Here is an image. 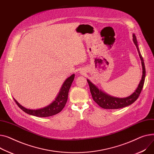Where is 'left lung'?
<instances>
[{
    "instance_id": "obj_1",
    "label": "left lung",
    "mask_w": 154,
    "mask_h": 154,
    "mask_svg": "<svg viewBox=\"0 0 154 154\" xmlns=\"http://www.w3.org/2000/svg\"><path fill=\"white\" fill-rule=\"evenodd\" d=\"M133 42H134V43L135 44L138 51L142 66V79L138 85V87L134 93L126 98H117L111 97L105 93V92L102 91L101 90H99L94 84H92L88 79H87L92 98H93L94 100L101 108L104 109H119L128 106L134 103L140 94V92L144 84L146 77V68L144 59H143V57L140 54L137 45V39L134 34H133Z\"/></svg>"
}]
</instances>
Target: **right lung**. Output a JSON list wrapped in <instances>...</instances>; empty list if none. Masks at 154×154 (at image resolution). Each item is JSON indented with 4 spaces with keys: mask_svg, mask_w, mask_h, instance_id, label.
<instances>
[{
    "mask_svg": "<svg viewBox=\"0 0 154 154\" xmlns=\"http://www.w3.org/2000/svg\"><path fill=\"white\" fill-rule=\"evenodd\" d=\"M74 77L75 74H72L68 77L64 81L62 87H61L57 96L55 98V100L53 101L50 105L43 108L38 109H27L19 104L18 102H17L15 98L14 99L18 106L28 115L43 118L55 115L62 111L65 106L67 101L69 91L72 83L74 79Z\"/></svg>",
    "mask_w": 154,
    "mask_h": 154,
    "instance_id": "add662e5",
    "label": "right lung"
}]
</instances>
